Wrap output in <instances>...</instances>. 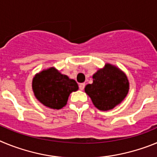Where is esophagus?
Returning a JSON list of instances; mask_svg holds the SVG:
<instances>
[{
    "label": "esophagus",
    "mask_w": 157,
    "mask_h": 157,
    "mask_svg": "<svg viewBox=\"0 0 157 157\" xmlns=\"http://www.w3.org/2000/svg\"><path fill=\"white\" fill-rule=\"evenodd\" d=\"M85 88V83H80L79 84V89L81 90H83Z\"/></svg>",
    "instance_id": "1"
}]
</instances>
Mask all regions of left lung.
Returning a JSON list of instances; mask_svg holds the SVG:
<instances>
[{"label":"left lung","instance_id":"obj_1","mask_svg":"<svg viewBox=\"0 0 157 157\" xmlns=\"http://www.w3.org/2000/svg\"><path fill=\"white\" fill-rule=\"evenodd\" d=\"M130 82L127 75L118 67L107 63L93 75V83L85 92L98 109L108 111L120 105L127 96Z\"/></svg>","mask_w":157,"mask_h":157}]
</instances>
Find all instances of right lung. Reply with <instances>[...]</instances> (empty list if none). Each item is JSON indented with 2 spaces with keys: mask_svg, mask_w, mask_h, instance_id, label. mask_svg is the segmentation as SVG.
Returning <instances> with one entry per match:
<instances>
[{
  "mask_svg": "<svg viewBox=\"0 0 157 157\" xmlns=\"http://www.w3.org/2000/svg\"><path fill=\"white\" fill-rule=\"evenodd\" d=\"M32 90L37 101L44 106L60 109L67 105L69 95L78 90V86L74 79L51 67L34 75Z\"/></svg>",
  "mask_w": 157,
  "mask_h": 157,
  "instance_id": "add662e5",
  "label": "right lung"
}]
</instances>
